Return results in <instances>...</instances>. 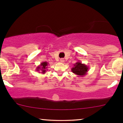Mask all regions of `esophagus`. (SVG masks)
I'll return each instance as SVG.
<instances>
[{"instance_id":"obj_1","label":"esophagus","mask_w":123,"mask_h":123,"mask_svg":"<svg viewBox=\"0 0 123 123\" xmlns=\"http://www.w3.org/2000/svg\"><path fill=\"white\" fill-rule=\"evenodd\" d=\"M60 62H62V63H63V62H64V59H61L60 60Z\"/></svg>"}]
</instances>
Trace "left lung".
<instances>
[{
  "label": "left lung",
  "instance_id": "left-lung-1",
  "mask_svg": "<svg viewBox=\"0 0 123 123\" xmlns=\"http://www.w3.org/2000/svg\"><path fill=\"white\" fill-rule=\"evenodd\" d=\"M88 70L89 67L87 66L81 62H78L74 64V66L71 68V71L78 76L83 77L87 74Z\"/></svg>",
  "mask_w": 123,
  "mask_h": 123
}]
</instances>
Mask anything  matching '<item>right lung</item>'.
I'll use <instances>...</instances> for the list:
<instances>
[{
    "label": "right lung",
    "instance_id": "add662e5",
    "mask_svg": "<svg viewBox=\"0 0 123 123\" xmlns=\"http://www.w3.org/2000/svg\"><path fill=\"white\" fill-rule=\"evenodd\" d=\"M48 64L49 63L46 62H42V63H41V64L39 66H38V67H37V68H36V71H39V73H42V74H45L46 73V71L48 70V69H46L48 67Z\"/></svg>",
    "mask_w": 123,
    "mask_h": 123
}]
</instances>
